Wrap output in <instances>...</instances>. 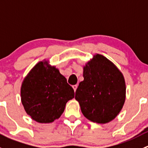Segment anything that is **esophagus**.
I'll return each instance as SVG.
<instances>
[{"mask_svg": "<svg viewBox=\"0 0 148 148\" xmlns=\"http://www.w3.org/2000/svg\"><path fill=\"white\" fill-rule=\"evenodd\" d=\"M77 85H74V86H72L73 87V89H74V92H76V90H77Z\"/></svg>", "mask_w": 148, "mask_h": 148, "instance_id": "esophagus-1", "label": "esophagus"}]
</instances>
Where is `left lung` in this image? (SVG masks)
I'll return each instance as SVG.
<instances>
[{"label": "left lung", "instance_id": "1", "mask_svg": "<svg viewBox=\"0 0 148 148\" xmlns=\"http://www.w3.org/2000/svg\"><path fill=\"white\" fill-rule=\"evenodd\" d=\"M83 77L75 99L84 116L100 124L114 120L123 107L126 93L120 70L104 56L97 54L84 67Z\"/></svg>", "mask_w": 148, "mask_h": 148}]
</instances>
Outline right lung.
Segmentation results:
<instances>
[{
    "label": "right lung",
    "instance_id": "right-lung-1",
    "mask_svg": "<svg viewBox=\"0 0 148 148\" xmlns=\"http://www.w3.org/2000/svg\"><path fill=\"white\" fill-rule=\"evenodd\" d=\"M21 96L26 113L33 120L50 123L60 117L66 102L74 97V91L56 67L41 62L23 80Z\"/></svg>",
    "mask_w": 148,
    "mask_h": 148
}]
</instances>
